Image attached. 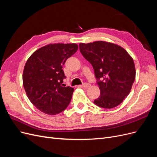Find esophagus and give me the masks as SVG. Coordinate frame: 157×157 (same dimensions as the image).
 I'll list each match as a JSON object with an SVG mask.
<instances>
[{
    "instance_id": "obj_1",
    "label": "esophagus",
    "mask_w": 157,
    "mask_h": 157,
    "mask_svg": "<svg viewBox=\"0 0 157 157\" xmlns=\"http://www.w3.org/2000/svg\"><path fill=\"white\" fill-rule=\"evenodd\" d=\"M90 86H91V85H90V84H88V83H84V84H83L82 85H81V86H82V87H83V88H87L90 87Z\"/></svg>"
}]
</instances>
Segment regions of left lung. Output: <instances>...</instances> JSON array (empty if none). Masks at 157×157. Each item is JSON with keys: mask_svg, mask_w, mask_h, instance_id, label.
Returning <instances> with one entry per match:
<instances>
[{"mask_svg": "<svg viewBox=\"0 0 157 157\" xmlns=\"http://www.w3.org/2000/svg\"><path fill=\"white\" fill-rule=\"evenodd\" d=\"M79 48L92 64L100 89V96L94 103L105 109L120 105L130 94L136 78L131 56L122 47L102 40L80 43Z\"/></svg>", "mask_w": 157, "mask_h": 157, "instance_id": "8db88e82", "label": "left lung"}]
</instances>
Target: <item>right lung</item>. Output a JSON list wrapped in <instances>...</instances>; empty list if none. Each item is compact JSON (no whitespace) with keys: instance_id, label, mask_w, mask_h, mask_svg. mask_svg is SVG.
<instances>
[{"instance_id":"1","label":"right lung","mask_w":157,"mask_h":157,"mask_svg":"<svg viewBox=\"0 0 157 157\" xmlns=\"http://www.w3.org/2000/svg\"><path fill=\"white\" fill-rule=\"evenodd\" d=\"M77 44L55 43L33 52L24 67L23 84L30 101L39 111L55 115L69 104L74 89L65 86L62 66L77 51Z\"/></svg>"}]
</instances>
